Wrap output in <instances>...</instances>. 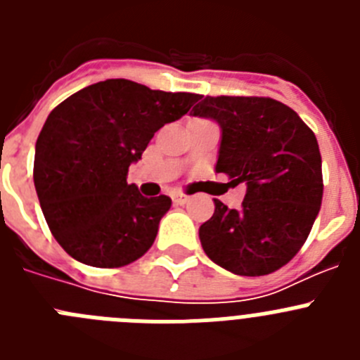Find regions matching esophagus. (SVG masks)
Here are the masks:
<instances>
[{
    "label": "esophagus",
    "mask_w": 360,
    "mask_h": 360,
    "mask_svg": "<svg viewBox=\"0 0 360 360\" xmlns=\"http://www.w3.org/2000/svg\"><path fill=\"white\" fill-rule=\"evenodd\" d=\"M189 196L187 195H182V193H174L173 195V202L176 203V205H186L187 202H189Z\"/></svg>",
    "instance_id": "esophagus-1"
}]
</instances>
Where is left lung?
Instances as JSON below:
<instances>
[{"label": "left lung", "instance_id": "1", "mask_svg": "<svg viewBox=\"0 0 360 360\" xmlns=\"http://www.w3.org/2000/svg\"><path fill=\"white\" fill-rule=\"evenodd\" d=\"M193 115L221 128L216 171L245 184L241 209L214 198L200 241L216 265L238 276H266L307 241L323 200L317 139L292 108L270 97H205Z\"/></svg>", "mask_w": 360, "mask_h": 360}]
</instances>
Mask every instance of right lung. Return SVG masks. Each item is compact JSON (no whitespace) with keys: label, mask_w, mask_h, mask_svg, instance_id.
Listing matches in <instances>:
<instances>
[{"label":"right lung","mask_w":360,"mask_h":360,"mask_svg":"<svg viewBox=\"0 0 360 360\" xmlns=\"http://www.w3.org/2000/svg\"><path fill=\"white\" fill-rule=\"evenodd\" d=\"M198 98L108 79L53 108L37 136L34 186L50 232L73 259L119 269L151 249L171 198L142 196L128 169L155 131Z\"/></svg>","instance_id":"add662e5"}]
</instances>
